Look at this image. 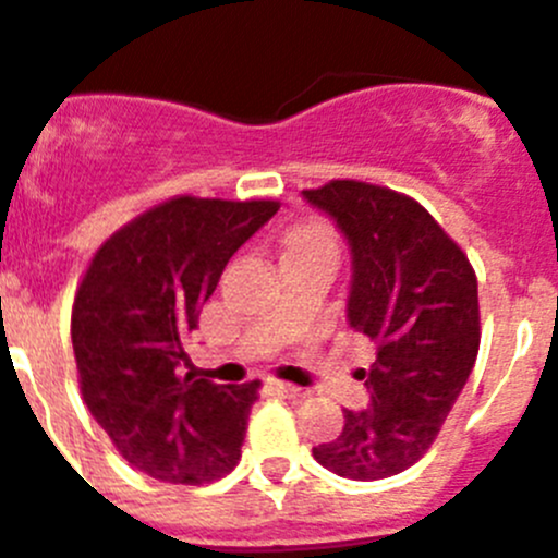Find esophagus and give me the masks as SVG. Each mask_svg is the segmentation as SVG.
Wrapping results in <instances>:
<instances>
[{
  "label": "esophagus",
  "mask_w": 558,
  "mask_h": 558,
  "mask_svg": "<svg viewBox=\"0 0 558 558\" xmlns=\"http://www.w3.org/2000/svg\"><path fill=\"white\" fill-rule=\"evenodd\" d=\"M270 388H274L276 393H282V397H288V399H302V397H307V391H304V388L290 386V383H282V379H274V383H270Z\"/></svg>",
  "instance_id": "1"
}]
</instances>
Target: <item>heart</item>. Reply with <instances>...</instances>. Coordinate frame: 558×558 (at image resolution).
<instances>
[{"label": "heart", "instance_id": "heart-1", "mask_svg": "<svg viewBox=\"0 0 558 558\" xmlns=\"http://www.w3.org/2000/svg\"><path fill=\"white\" fill-rule=\"evenodd\" d=\"M304 243H335V231L324 220H304L288 234V248Z\"/></svg>", "mask_w": 558, "mask_h": 558}]
</instances>
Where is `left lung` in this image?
Returning <instances> with one entry per match:
<instances>
[{
	"mask_svg": "<svg viewBox=\"0 0 558 558\" xmlns=\"http://www.w3.org/2000/svg\"><path fill=\"white\" fill-rule=\"evenodd\" d=\"M352 248L347 318L377 343L366 379L372 408L347 411L315 461L352 481L399 475L430 450L481 347L477 279L430 211L388 186L340 179L304 190Z\"/></svg>",
	"mask_w": 558,
	"mask_h": 558,
	"instance_id": "obj_1",
	"label": "left lung"
}]
</instances>
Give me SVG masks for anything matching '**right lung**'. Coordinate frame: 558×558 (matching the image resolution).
<instances>
[{
	"label": "right lung",
	"mask_w": 558,
	"mask_h": 558,
	"mask_svg": "<svg viewBox=\"0 0 558 558\" xmlns=\"http://www.w3.org/2000/svg\"><path fill=\"white\" fill-rule=\"evenodd\" d=\"M279 211L276 201L175 195L113 231L72 304L83 402L131 466L211 483L240 461L259 379L181 377L186 338L226 263Z\"/></svg>",
	"instance_id": "add662e5"
}]
</instances>
